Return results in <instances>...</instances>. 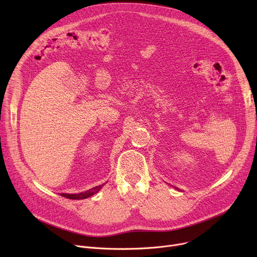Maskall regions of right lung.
Instances as JSON below:
<instances>
[{
	"mask_svg": "<svg viewBox=\"0 0 257 257\" xmlns=\"http://www.w3.org/2000/svg\"><path fill=\"white\" fill-rule=\"evenodd\" d=\"M103 185H98V186H94L90 190L86 191V192H82V193H79V194H60L61 196L65 197V198H69V199H73V200H82V199H86L89 198L91 196H93L94 194H97Z\"/></svg>",
	"mask_w": 257,
	"mask_h": 257,
	"instance_id": "1",
	"label": "right lung"
}]
</instances>
